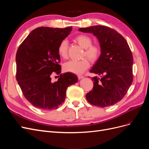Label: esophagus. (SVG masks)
Returning <instances> with one entry per match:
<instances>
[{
	"mask_svg": "<svg viewBox=\"0 0 149 149\" xmlns=\"http://www.w3.org/2000/svg\"><path fill=\"white\" fill-rule=\"evenodd\" d=\"M78 79H81L83 78H84V76H82V75H78Z\"/></svg>",
	"mask_w": 149,
	"mask_h": 149,
	"instance_id": "esophagus-1",
	"label": "esophagus"
}]
</instances>
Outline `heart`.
Segmentation results:
<instances>
[{
  "mask_svg": "<svg viewBox=\"0 0 149 149\" xmlns=\"http://www.w3.org/2000/svg\"><path fill=\"white\" fill-rule=\"evenodd\" d=\"M76 42L82 48L85 49L84 56H86L91 61H97L101 55V48L97 45L92 44V38L89 35L80 34L75 37ZM58 53L62 58H66L68 56V42L63 40L58 47ZM89 62L86 58L80 61H69L64 63L63 70L66 72L80 74L89 67Z\"/></svg>",
  "mask_w": 149,
  "mask_h": 149,
  "instance_id": "b5f03b06",
  "label": "heart"
}]
</instances>
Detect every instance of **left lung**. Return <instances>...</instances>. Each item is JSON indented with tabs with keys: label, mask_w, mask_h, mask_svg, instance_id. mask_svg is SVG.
Listing matches in <instances>:
<instances>
[{
	"label": "left lung",
	"mask_w": 149,
	"mask_h": 149,
	"mask_svg": "<svg viewBox=\"0 0 149 149\" xmlns=\"http://www.w3.org/2000/svg\"><path fill=\"white\" fill-rule=\"evenodd\" d=\"M79 31L96 36L101 51L90 70L101 78H92L94 86L86 95V100L97 107L114 105L124 97L133 81V56L129 45L118 31L106 26L94 25Z\"/></svg>",
	"instance_id": "1"
}]
</instances>
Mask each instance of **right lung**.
<instances>
[{
    "label": "right lung",
    "instance_id": "right-lung-1",
    "mask_svg": "<svg viewBox=\"0 0 149 149\" xmlns=\"http://www.w3.org/2000/svg\"><path fill=\"white\" fill-rule=\"evenodd\" d=\"M71 30V26L37 28L18 48L15 57L17 81L26 100L39 109H57L65 101L67 88L78 82V77L73 73L59 74L58 47ZM55 73L59 74L60 78L52 83L51 77Z\"/></svg>",
    "mask_w": 149,
    "mask_h": 149
}]
</instances>
